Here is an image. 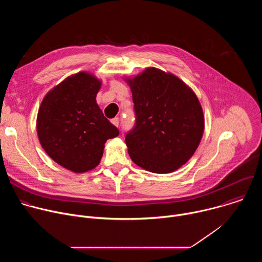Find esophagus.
Returning <instances> with one entry per match:
<instances>
[{
	"instance_id": "1",
	"label": "esophagus",
	"mask_w": 262,
	"mask_h": 262,
	"mask_svg": "<svg viewBox=\"0 0 262 262\" xmlns=\"http://www.w3.org/2000/svg\"><path fill=\"white\" fill-rule=\"evenodd\" d=\"M111 122L113 123L115 126H118L119 125V118H113L111 120Z\"/></svg>"
}]
</instances>
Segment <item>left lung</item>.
Segmentation results:
<instances>
[{
    "instance_id": "left-lung-1",
    "label": "left lung",
    "mask_w": 262,
    "mask_h": 262,
    "mask_svg": "<svg viewBox=\"0 0 262 262\" xmlns=\"http://www.w3.org/2000/svg\"><path fill=\"white\" fill-rule=\"evenodd\" d=\"M136 122L125 135L132 161L164 174L188 162L201 141L204 117L193 92L172 73L150 67L128 78Z\"/></svg>"
}]
</instances>
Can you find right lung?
<instances>
[{"instance_id":"right-lung-1","label":"right lung","mask_w":262,"mask_h":262,"mask_svg":"<svg viewBox=\"0 0 262 262\" xmlns=\"http://www.w3.org/2000/svg\"><path fill=\"white\" fill-rule=\"evenodd\" d=\"M100 86L88 72L73 74L45 96L37 115V135L45 151L72 172L94 169L106 140L119 135L96 103Z\"/></svg>"}]
</instances>
